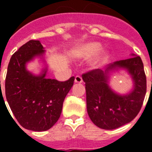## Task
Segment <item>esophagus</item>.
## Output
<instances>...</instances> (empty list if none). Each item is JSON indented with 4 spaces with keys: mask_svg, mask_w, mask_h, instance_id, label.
<instances>
[{
    "mask_svg": "<svg viewBox=\"0 0 152 152\" xmlns=\"http://www.w3.org/2000/svg\"><path fill=\"white\" fill-rule=\"evenodd\" d=\"M75 83H82L83 82L82 77H80V76H79V75L76 76L75 78Z\"/></svg>",
    "mask_w": 152,
    "mask_h": 152,
    "instance_id": "1",
    "label": "esophagus"
}]
</instances>
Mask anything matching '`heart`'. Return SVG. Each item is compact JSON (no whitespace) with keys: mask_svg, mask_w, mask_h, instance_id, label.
Listing matches in <instances>:
<instances>
[{"mask_svg":"<svg viewBox=\"0 0 152 152\" xmlns=\"http://www.w3.org/2000/svg\"><path fill=\"white\" fill-rule=\"evenodd\" d=\"M100 45L97 42H88L80 45L74 51V55L79 58H89L91 56H94L98 51L100 50ZM102 57L98 56L92 62V65L94 67L99 66L101 63Z\"/></svg>","mask_w":152,"mask_h":152,"instance_id":"heart-1","label":"heart"}]
</instances>
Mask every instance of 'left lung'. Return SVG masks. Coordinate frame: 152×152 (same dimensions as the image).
Listing matches in <instances>:
<instances>
[{
	"mask_svg": "<svg viewBox=\"0 0 152 152\" xmlns=\"http://www.w3.org/2000/svg\"><path fill=\"white\" fill-rule=\"evenodd\" d=\"M122 67L128 70L134 82L129 95H119L108 85L109 69ZM85 82L88 115L94 124L103 129H115L135 119L143 104L147 89L144 65L140 56L115 61L106 72L94 69L82 75Z\"/></svg>",
	"mask_w": 152,
	"mask_h": 152,
	"instance_id": "left-lung-1",
	"label": "left lung"
}]
</instances>
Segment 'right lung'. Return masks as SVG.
I'll list each match as a JSON object with an SVG mask.
<instances>
[{
    "label": "right lung",
    "mask_w": 152,
    "mask_h": 152,
    "mask_svg": "<svg viewBox=\"0 0 152 152\" xmlns=\"http://www.w3.org/2000/svg\"><path fill=\"white\" fill-rule=\"evenodd\" d=\"M43 49L39 40L23 45L12 56L5 79V94L12 113L21 126L36 132L46 131L58 120L75 80V77L65 81L45 78L46 70L39 76L28 72L26 63L42 56Z\"/></svg>",
    "instance_id": "1"
}]
</instances>
